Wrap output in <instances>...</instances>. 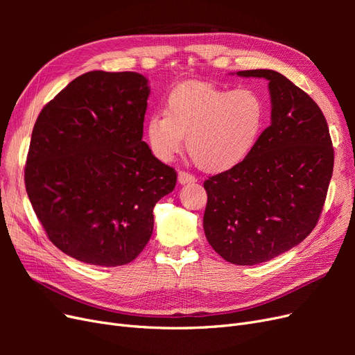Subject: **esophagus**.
I'll use <instances>...</instances> for the list:
<instances>
[{
  "instance_id": "obj_1",
  "label": "esophagus",
  "mask_w": 355,
  "mask_h": 355,
  "mask_svg": "<svg viewBox=\"0 0 355 355\" xmlns=\"http://www.w3.org/2000/svg\"><path fill=\"white\" fill-rule=\"evenodd\" d=\"M178 180H179L180 185H185V184H194L197 179H196V176H192L191 173H188V171L180 170L178 173Z\"/></svg>"
}]
</instances>
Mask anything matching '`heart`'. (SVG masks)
Instances as JSON below:
<instances>
[{"label":"heart","instance_id":"1","mask_svg":"<svg viewBox=\"0 0 355 355\" xmlns=\"http://www.w3.org/2000/svg\"><path fill=\"white\" fill-rule=\"evenodd\" d=\"M265 105L250 89L227 90L206 81H189L171 90L164 116L146 123L154 155L171 161L184 146L196 164L211 173L227 171L249 157L261 135Z\"/></svg>","mask_w":355,"mask_h":355}]
</instances>
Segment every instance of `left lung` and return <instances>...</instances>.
<instances>
[{"label":"left lung","instance_id":"8db88e82","mask_svg":"<svg viewBox=\"0 0 355 355\" xmlns=\"http://www.w3.org/2000/svg\"><path fill=\"white\" fill-rule=\"evenodd\" d=\"M237 75L270 81L271 125L243 163L204 182L202 227L225 261L256 265L290 250L315 228L335 153L326 118L304 90L271 69Z\"/></svg>","mask_w":355,"mask_h":355}]
</instances>
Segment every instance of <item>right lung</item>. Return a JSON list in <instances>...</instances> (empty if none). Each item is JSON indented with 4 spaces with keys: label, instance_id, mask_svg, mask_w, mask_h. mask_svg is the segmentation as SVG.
Masks as SVG:
<instances>
[{
    "label": "right lung",
    "instance_id": "1",
    "mask_svg": "<svg viewBox=\"0 0 355 355\" xmlns=\"http://www.w3.org/2000/svg\"><path fill=\"white\" fill-rule=\"evenodd\" d=\"M148 80L137 72H85L41 110L25 187L59 250L80 262H132L154 230L153 210L175 189V168L142 141Z\"/></svg>",
    "mask_w": 355,
    "mask_h": 355
}]
</instances>
